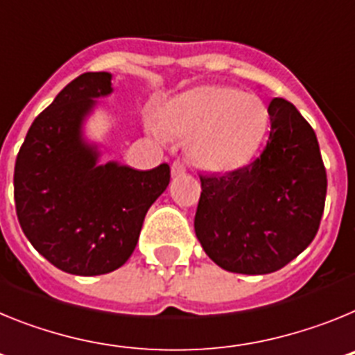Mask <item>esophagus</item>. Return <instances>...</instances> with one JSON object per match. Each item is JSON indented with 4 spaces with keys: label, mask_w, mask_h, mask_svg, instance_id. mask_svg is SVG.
<instances>
[{
    "label": "esophagus",
    "mask_w": 355,
    "mask_h": 355,
    "mask_svg": "<svg viewBox=\"0 0 355 355\" xmlns=\"http://www.w3.org/2000/svg\"><path fill=\"white\" fill-rule=\"evenodd\" d=\"M187 168H188V165L184 159H181V158L174 159V163H172V175H175V178H178V175H183L184 172H187Z\"/></svg>",
    "instance_id": "obj_1"
}]
</instances>
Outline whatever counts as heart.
I'll use <instances>...</instances> for the list:
<instances>
[{
	"mask_svg": "<svg viewBox=\"0 0 355 355\" xmlns=\"http://www.w3.org/2000/svg\"><path fill=\"white\" fill-rule=\"evenodd\" d=\"M268 110L258 96L231 87L202 85L163 106V133L190 139L193 158L209 171H233L258 150Z\"/></svg>",
	"mask_w": 355,
	"mask_h": 355,
	"instance_id": "1",
	"label": "heart"
}]
</instances>
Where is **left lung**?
I'll use <instances>...</instances> for the list:
<instances>
[{"label": "left lung", "mask_w": 355, "mask_h": 355, "mask_svg": "<svg viewBox=\"0 0 355 355\" xmlns=\"http://www.w3.org/2000/svg\"><path fill=\"white\" fill-rule=\"evenodd\" d=\"M258 158L225 174H199L196 234L216 265L247 275L286 266L316 236L327 172L309 122L283 97L268 105Z\"/></svg>", "instance_id": "8db88e82"}]
</instances>
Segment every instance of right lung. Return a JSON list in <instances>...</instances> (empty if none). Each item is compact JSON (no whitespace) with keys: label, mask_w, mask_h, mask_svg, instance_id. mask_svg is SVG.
<instances>
[{"label":"right lung","mask_w":355,"mask_h":355,"mask_svg":"<svg viewBox=\"0 0 355 355\" xmlns=\"http://www.w3.org/2000/svg\"><path fill=\"white\" fill-rule=\"evenodd\" d=\"M112 92V74L85 72L37 115L14 168L15 213L30 243L56 268L101 275L130 259L150 205L171 183L153 171L106 163L80 137L94 97Z\"/></svg>","instance_id":"right-lung-1"}]
</instances>
